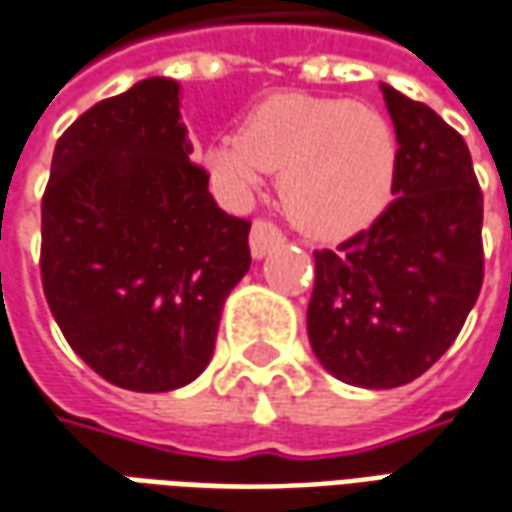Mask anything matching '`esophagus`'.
I'll use <instances>...</instances> for the list:
<instances>
[{"label": "esophagus", "mask_w": 512, "mask_h": 512, "mask_svg": "<svg viewBox=\"0 0 512 512\" xmlns=\"http://www.w3.org/2000/svg\"><path fill=\"white\" fill-rule=\"evenodd\" d=\"M285 238H282V232L271 224V221H255L252 224V235H249V249H252V257L260 260V257H266L274 246H280Z\"/></svg>", "instance_id": "34e87169"}]
</instances>
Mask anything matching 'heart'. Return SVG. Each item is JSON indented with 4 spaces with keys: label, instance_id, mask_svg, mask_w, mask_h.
<instances>
[{
    "label": "heart",
    "instance_id": "1",
    "mask_svg": "<svg viewBox=\"0 0 512 512\" xmlns=\"http://www.w3.org/2000/svg\"><path fill=\"white\" fill-rule=\"evenodd\" d=\"M205 169L232 202L280 171L288 219L318 241H343L388 207L399 169L391 121L352 99L274 94L246 116L241 135L205 149Z\"/></svg>",
    "mask_w": 512,
    "mask_h": 512
}]
</instances>
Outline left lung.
Masks as SVG:
<instances>
[{"mask_svg":"<svg viewBox=\"0 0 512 512\" xmlns=\"http://www.w3.org/2000/svg\"><path fill=\"white\" fill-rule=\"evenodd\" d=\"M399 169L368 230L316 252L307 335L346 385L399 388L455 343L482 288V191L466 141L382 82Z\"/></svg>","mask_w":512,"mask_h":512,"instance_id":"left-lung-1","label":"left lung"}]
</instances>
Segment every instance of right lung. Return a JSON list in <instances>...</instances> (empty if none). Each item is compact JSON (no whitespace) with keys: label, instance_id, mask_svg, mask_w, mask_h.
Wrapping results in <instances>:
<instances>
[{"label":"right lung","instance_id":"right-lung-1","mask_svg":"<svg viewBox=\"0 0 512 512\" xmlns=\"http://www.w3.org/2000/svg\"><path fill=\"white\" fill-rule=\"evenodd\" d=\"M180 82L149 77L60 135L41 205V280L71 349L107 382L160 393L210 363L249 271V221L191 163Z\"/></svg>","mask_w":512,"mask_h":512}]
</instances>
